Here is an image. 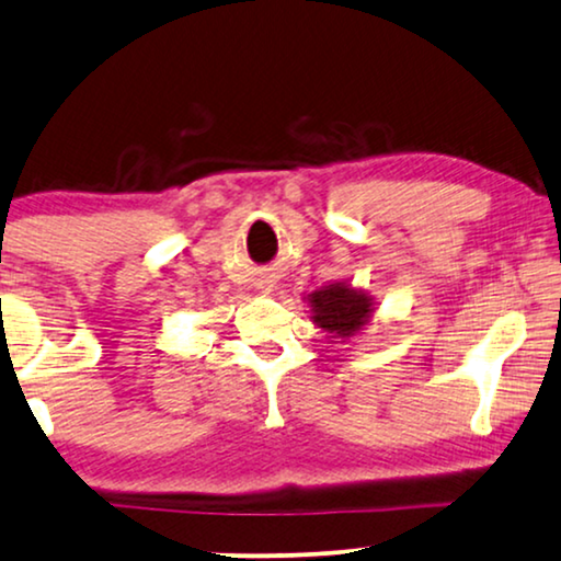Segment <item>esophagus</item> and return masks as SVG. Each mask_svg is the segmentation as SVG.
Segmentation results:
<instances>
[{"instance_id":"1","label":"esophagus","mask_w":561,"mask_h":561,"mask_svg":"<svg viewBox=\"0 0 561 561\" xmlns=\"http://www.w3.org/2000/svg\"><path fill=\"white\" fill-rule=\"evenodd\" d=\"M266 287H272V284H266Z\"/></svg>"}]
</instances>
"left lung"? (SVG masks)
Returning <instances> with one entry per match:
<instances>
[{
	"label": "left lung",
	"instance_id": "8db88e82",
	"mask_svg": "<svg viewBox=\"0 0 561 561\" xmlns=\"http://www.w3.org/2000/svg\"><path fill=\"white\" fill-rule=\"evenodd\" d=\"M307 299L309 307H312V320L317 328L340 340H347L360 332L373 312V299L365 291H357L342 282L312 291Z\"/></svg>",
	"mask_w": 561,
	"mask_h": 561
}]
</instances>
